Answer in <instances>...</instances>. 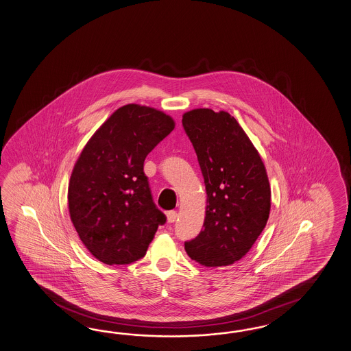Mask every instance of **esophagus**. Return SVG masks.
<instances>
[{
    "mask_svg": "<svg viewBox=\"0 0 351 351\" xmlns=\"http://www.w3.org/2000/svg\"><path fill=\"white\" fill-rule=\"evenodd\" d=\"M166 217H167V222L169 223H173L176 221V218H178V213L175 210H170V212H167Z\"/></svg>",
    "mask_w": 351,
    "mask_h": 351,
    "instance_id": "1",
    "label": "esophagus"
}]
</instances>
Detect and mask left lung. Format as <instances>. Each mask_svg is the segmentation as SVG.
<instances>
[{"mask_svg":"<svg viewBox=\"0 0 351 351\" xmlns=\"http://www.w3.org/2000/svg\"><path fill=\"white\" fill-rule=\"evenodd\" d=\"M207 191L199 235L185 243L188 256L207 267L234 265L247 256L267 225L271 186L265 163L234 116L210 108L182 114Z\"/></svg>","mask_w":351,"mask_h":351,"instance_id":"1","label":"left lung"}]
</instances>
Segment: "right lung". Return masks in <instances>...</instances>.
I'll return each instance as SVG.
<instances>
[{"instance_id":"1","label":"right lung","mask_w":351,"mask_h":351,"mask_svg":"<svg viewBox=\"0 0 351 351\" xmlns=\"http://www.w3.org/2000/svg\"><path fill=\"white\" fill-rule=\"evenodd\" d=\"M175 129L169 114L125 104L104 121L76 160L69 181L71 222L90 254L104 265L145 256L166 216L152 199L143 166Z\"/></svg>"}]
</instances>
